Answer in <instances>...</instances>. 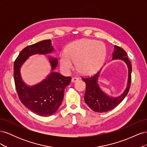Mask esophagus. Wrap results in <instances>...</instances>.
<instances>
[{"label": "esophagus", "mask_w": 147, "mask_h": 147, "mask_svg": "<svg viewBox=\"0 0 147 147\" xmlns=\"http://www.w3.org/2000/svg\"><path fill=\"white\" fill-rule=\"evenodd\" d=\"M79 80V78L78 77H74L72 78V83H75V82H77Z\"/></svg>", "instance_id": "obj_1"}]
</instances>
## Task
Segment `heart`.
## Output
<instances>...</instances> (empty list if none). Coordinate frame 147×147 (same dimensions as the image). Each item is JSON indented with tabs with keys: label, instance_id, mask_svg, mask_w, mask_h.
Here are the masks:
<instances>
[{
	"label": "heart",
	"instance_id": "obj_1",
	"mask_svg": "<svg viewBox=\"0 0 147 147\" xmlns=\"http://www.w3.org/2000/svg\"><path fill=\"white\" fill-rule=\"evenodd\" d=\"M106 56L104 44L94 40L82 39L74 42L61 53L59 63L65 72L73 67V61H76V67L83 74H92L98 70L103 64Z\"/></svg>",
	"mask_w": 147,
	"mask_h": 147
}]
</instances>
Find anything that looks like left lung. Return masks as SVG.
Wrapping results in <instances>:
<instances>
[{"mask_svg":"<svg viewBox=\"0 0 147 147\" xmlns=\"http://www.w3.org/2000/svg\"><path fill=\"white\" fill-rule=\"evenodd\" d=\"M119 59L124 61L128 69V78L125 90L121 95L117 97L110 96L103 91L99 84V78L102 70L90 78H83L86 83V92L84 101L91 110L96 112L103 113L113 109L125 98L129 90L131 82L132 66L128 59L126 52L123 48L115 45L112 53V60Z\"/></svg>","mask_w":147,"mask_h":147,"instance_id":"8db88e82","label":"left lung"}]
</instances>
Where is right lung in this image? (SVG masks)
Instances as JSON below:
<instances>
[{
  "instance_id": "add662e5",
  "label": "right lung",
  "mask_w": 147,
  "mask_h": 147,
  "mask_svg": "<svg viewBox=\"0 0 147 147\" xmlns=\"http://www.w3.org/2000/svg\"><path fill=\"white\" fill-rule=\"evenodd\" d=\"M54 51L51 40H45L24 48L14 63V80L19 98L26 108L40 116H50L56 112L63 102L64 90L70 84L71 77L55 72L57 59L51 56H47L51 66L50 73L34 85L29 86L23 80L21 68L30 56L47 55Z\"/></svg>"
}]
</instances>
